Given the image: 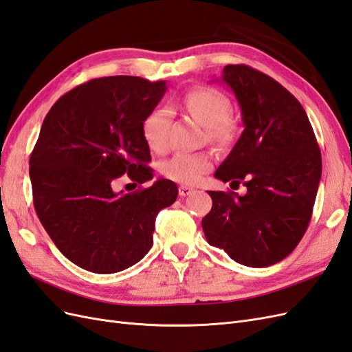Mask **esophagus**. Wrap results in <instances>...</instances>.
<instances>
[{"mask_svg":"<svg viewBox=\"0 0 352 352\" xmlns=\"http://www.w3.org/2000/svg\"><path fill=\"white\" fill-rule=\"evenodd\" d=\"M194 192V188H190V186H186V185H182L179 188V195L180 197H188V195H190Z\"/></svg>","mask_w":352,"mask_h":352,"instance_id":"esophagus-1","label":"esophagus"}]
</instances>
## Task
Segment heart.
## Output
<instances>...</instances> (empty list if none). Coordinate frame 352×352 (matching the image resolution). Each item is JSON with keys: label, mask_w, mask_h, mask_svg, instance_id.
Masks as SVG:
<instances>
[{"label": "heart", "mask_w": 352, "mask_h": 352, "mask_svg": "<svg viewBox=\"0 0 352 352\" xmlns=\"http://www.w3.org/2000/svg\"><path fill=\"white\" fill-rule=\"evenodd\" d=\"M182 109L206 127L207 140L219 146H226L236 136V123L230 113V102L220 91L210 87L189 89L182 100ZM168 117L164 109H154L142 122L144 140L151 151L162 153L167 146ZM212 167V155L207 151L177 153L162 164V173L173 182L195 185Z\"/></svg>", "instance_id": "obj_1"}]
</instances>
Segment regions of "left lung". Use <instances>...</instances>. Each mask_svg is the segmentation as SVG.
I'll list each match as a JSON object with an SVG mask.
<instances>
[{
  "label": "left lung",
  "mask_w": 352,
  "mask_h": 352,
  "mask_svg": "<svg viewBox=\"0 0 352 352\" xmlns=\"http://www.w3.org/2000/svg\"><path fill=\"white\" fill-rule=\"evenodd\" d=\"M221 80L235 94L243 132L216 170L247 194L208 190L201 225L210 245L248 267L289 255L310 225L322 177V154L307 113L279 82L245 65H228ZM233 188V186H232Z\"/></svg>",
  "instance_id": "1"
}]
</instances>
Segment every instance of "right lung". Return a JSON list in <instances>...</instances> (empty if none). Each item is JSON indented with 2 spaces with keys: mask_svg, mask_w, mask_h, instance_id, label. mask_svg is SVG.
I'll use <instances>...</instances> for the list:
<instances>
[{
  "mask_svg": "<svg viewBox=\"0 0 352 352\" xmlns=\"http://www.w3.org/2000/svg\"><path fill=\"white\" fill-rule=\"evenodd\" d=\"M164 80L138 76L92 79L52 105L29 160L36 214L66 258L109 274L145 257L160 210L177 186L158 179L135 192H116L122 175L136 184L153 179L142 122L163 98Z\"/></svg>",
  "mask_w": 352,
  "mask_h": 352,
  "instance_id": "obj_1",
  "label": "right lung"
}]
</instances>
